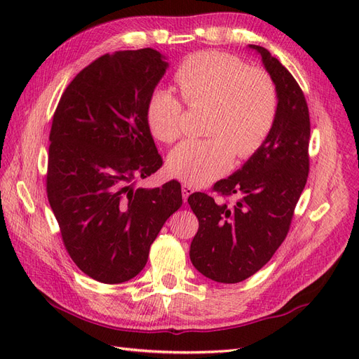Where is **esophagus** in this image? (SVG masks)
Here are the masks:
<instances>
[{
	"label": "esophagus",
	"instance_id": "obj_1",
	"mask_svg": "<svg viewBox=\"0 0 359 359\" xmlns=\"http://www.w3.org/2000/svg\"><path fill=\"white\" fill-rule=\"evenodd\" d=\"M191 193H193V187L189 186V184L184 182L182 184V199H184V202H187V199H189V196H190Z\"/></svg>",
	"mask_w": 359,
	"mask_h": 359
}]
</instances>
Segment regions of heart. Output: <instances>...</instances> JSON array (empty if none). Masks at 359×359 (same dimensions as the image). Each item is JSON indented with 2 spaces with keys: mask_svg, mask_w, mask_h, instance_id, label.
<instances>
[{
  "mask_svg": "<svg viewBox=\"0 0 359 359\" xmlns=\"http://www.w3.org/2000/svg\"><path fill=\"white\" fill-rule=\"evenodd\" d=\"M182 100L190 107H210L205 139H190L169 157V169L191 186L219 178L238 158L253 156L273 130L278 91L264 69L223 52L203 50L184 60L173 74ZM168 88L153 90L145 115L153 135L172 144L184 133L186 107Z\"/></svg>",
  "mask_w": 359,
  "mask_h": 359,
  "instance_id": "1",
  "label": "heart"
}]
</instances>
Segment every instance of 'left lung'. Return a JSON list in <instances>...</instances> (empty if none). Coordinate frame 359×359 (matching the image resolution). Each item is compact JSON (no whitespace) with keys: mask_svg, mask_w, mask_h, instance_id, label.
Here are the masks:
<instances>
[{"mask_svg":"<svg viewBox=\"0 0 359 359\" xmlns=\"http://www.w3.org/2000/svg\"><path fill=\"white\" fill-rule=\"evenodd\" d=\"M264 60L278 91L269 136L233 175L214 184L220 198L196 191L189 203L199 220L190 245L193 266L219 283H240L269 262L290 229L310 170V115L295 78L269 50L250 45Z\"/></svg>","mask_w":359,"mask_h":359,"instance_id":"obj_1","label":"left lung"}]
</instances>
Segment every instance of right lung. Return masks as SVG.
I'll use <instances>...</instances> for the list:
<instances>
[{
    "instance_id": "obj_1",
    "label": "right lung",
    "mask_w": 359,
    "mask_h": 359,
    "mask_svg": "<svg viewBox=\"0 0 359 359\" xmlns=\"http://www.w3.org/2000/svg\"><path fill=\"white\" fill-rule=\"evenodd\" d=\"M166 67L151 48L104 53L74 76L52 118L49 205L72 260L100 283L136 277L182 205L177 180L135 187L163 166L145 107Z\"/></svg>"
}]
</instances>
